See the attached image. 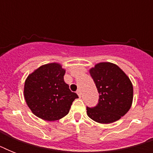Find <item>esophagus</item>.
I'll return each mask as SVG.
<instances>
[{
  "label": "esophagus",
  "mask_w": 153,
  "mask_h": 153,
  "mask_svg": "<svg viewBox=\"0 0 153 153\" xmlns=\"http://www.w3.org/2000/svg\"><path fill=\"white\" fill-rule=\"evenodd\" d=\"M76 93L78 94V95L79 96V97H81V95H82V92H81V91H80V90H78V91H76Z\"/></svg>",
  "instance_id": "1"
}]
</instances>
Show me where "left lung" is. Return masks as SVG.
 Wrapping results in <instances>:
<instances>
[{
  "label": "left lung",
  "mask_w": 153,
  "mask_h": 153,
  "mask_svg": "<svg viewBox=\"0 0 153 153\" xmlns=\"http://www.w3.org/2000/svg\"><path fill=\"white\" fill-rule=\"evenodd\" d=\"M98 92V104L86 106L87 115L98 123L109 124L123 117L133 102V85L117 65L101 62L90 70Z\"/></svg>",
  "instance_id": "obj_1"
}]
</instances>
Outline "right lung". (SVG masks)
I'll list each match as a JSON object with an SVG mask.
<instances>
[{
	"label": "right lung",
	"mask_w": 153,
	"mask_h": 153,
	"mask_svg": "<svg viewBox=\"0 0 153 153\" xmlns=\"http://www.w3.org/2000/svg\"><path fill=\"white\" fill-rule=\"evenodd\" d=\"M65 71L58 63L39 67L27 77L25 98L33 114L46 121H56L66 116L72 102L79 98L64 82Z\"/></svg>",
	"instance_id": "obj_1"
}]
</instances>
